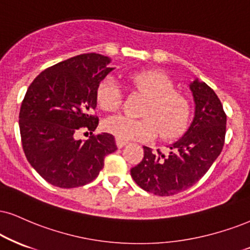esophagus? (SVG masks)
I'll return each instance as SVG.
<instances>
[{
  "mask_svg": "<svg viewBox=\"0 0 250 250\" xmlns=\"http://www.w3.org/2000/svg\"><path fill=\"white\" fill-rule=\"evenodd\" d=\"M116 145H117V147H118V148H123V147L127 145V141H123L120 139H116Z\"/></svg>",
  "mask_w": 250,
  "mask_h": 250,
  "instance_id": "34e87169",
  "label": "esophagus"
}]
</instances>
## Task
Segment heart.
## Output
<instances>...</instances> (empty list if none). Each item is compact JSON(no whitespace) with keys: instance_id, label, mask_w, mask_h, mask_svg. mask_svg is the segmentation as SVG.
<instances>
[{"instance_id":"obj_1","label":"heart","mask_w":250,"mask_h":250,"mask_svg":"<svg viewBox=\"0 0 250 250\" xmlns=\"http://www.w3.org/2000/svg\"><path fill=\"white\" fill-rule=\"evenodd\" d=\"M128 81L148 98L143 110L145 118L109 117L103 124L107 133L123 141H146L155 138L160 130L163 138H174L184 130L190 116V103L184 95L174 90V83L166 74L147 70L132 74ZM96 100L102 110L118 109L122 92L115 80L106 78L98 84Z\"/></svg>"}]
</instances>
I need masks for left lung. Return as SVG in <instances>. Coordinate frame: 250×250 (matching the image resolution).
Wrapping results in <instances>:
<instances>
[{"label": "left lung", "mask_w": 250, "mask_h": 250, "mask_svg": "<svg viewBox=\"0 0 250 250\" xmlns=\"http://www.w3.org/2000/svg\"><path fill=\"white\" fill-rule=\"evenodd\" d=\"M189 88L195 115L188 130L168 145L169 153L144 146V159L131 169L135 183L147 192L171 196L189 189L210 169L221 153L226 134V115L215 92L195 79Z\"/></svg>", "instance_id": "left-lung-1"}]
</instances>
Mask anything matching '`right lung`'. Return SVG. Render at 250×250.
Instances as JSON below:
<instances>
[{
  "mask_svg": "<svg viewBox=\"0 0 250 250\" xmlns=\"http://www.w3.org/2000/svg\"><path fill=\"white\" fill-rule=\"evenodd\" d=\"M97 53L81 54L39 74L27 89L20 111V131L27 161L52 186L76 188L90 183L117 149L110 133L75 139L82 127L96 130L98 84L115 68Z\"/></svg>",
  "mask_w": 250,
  "mask_h": 250,
  "instance_id": "right-lung-1",
  "label": "right lung"
}]
</instances>
